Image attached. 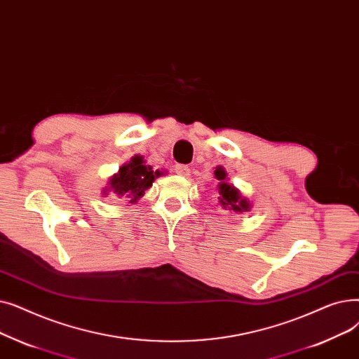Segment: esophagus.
<instances>
[{
  "label": "esophagus",
  "mask_w": 359,
  "mask_h": 359,
  "mask_svg": "<svg viewBox=\"0 0 359 359\" xmlns=\"http://www.w3.org/2000/svg\"><path fill=\"white\" fill-rule=\"evenodd\" d=\"M175 172H177L178 175H182V177H189V175H190V168H189V165L177 163V165H175Z\"/></svg>",
  "instance_id": "esophagus-1"
}]
</instances>
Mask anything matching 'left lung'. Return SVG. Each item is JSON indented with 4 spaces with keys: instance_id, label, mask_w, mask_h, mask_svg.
Masks as SVG:
<instances>
[{
    "instance_id": "1",
    "label": "left lung",
    "mask_w": 359,
    "mask_h": 359,
    "mask_svg": "<svg viewBox=\"0 0 359 359\" xmlns=\"http://www.w3.org/2000/svg\"><path fill=\"white\" fill-rule=\"evenodd\" d=\"M215 174H216L217 180H220V181H224L226 178L225 170L217 169ZM219 201H220V206L225 210H233V212L245 210L247 212L250 209L248 201L245 198H241L238 190L233 189L232 185H229L226 182L219 184Z\"/></svg>"
}]
</instances>
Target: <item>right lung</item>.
I'll use <instances>...</instances> for the list:
<instances>
[{
  "mask_svg": "<svg viewBox=\"0 0 359 359\" xmlns=\"http://www.w3.org/2000/svg\"><path fill=\"white\" fill-rule=\"evenodd\" d=\"M161 172H153L151 166L144 165L142 156H134L130 163L119 168V172L111 180V190L116 196L131 198L130 201H137L144 191L155 181V177H159Z\"/></svg>",
  "mask_w": 359,
  "mask_h": 359,
  "instance_id": "obj_1",
  "label": "right lung"
}]
</instances>
